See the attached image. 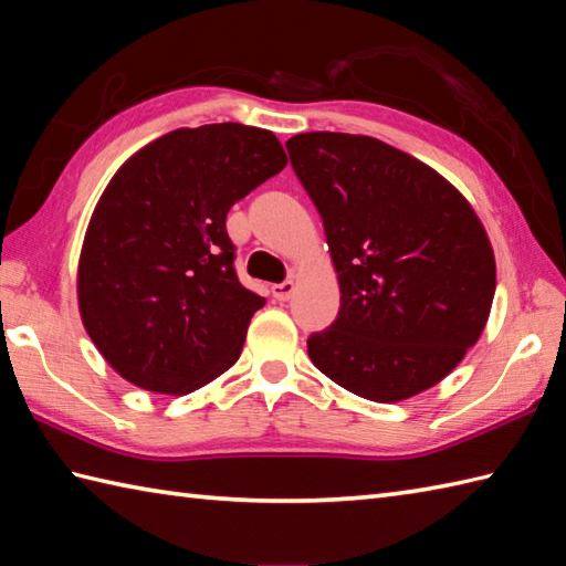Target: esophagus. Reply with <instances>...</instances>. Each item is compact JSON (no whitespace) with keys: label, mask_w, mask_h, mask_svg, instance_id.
<instances>
[{"label":"esophagus","mask_w":566,"mask_h":566,"mask_svg":"<svg viewBox=\"0 0 566 566\" xmlns=\"http://www.w3.org/2000/svg\"><path fill=\"white\" fill-rule=\"evenodd\" d=\"M271 293H273L275 300H281V303H285V300H291V295L295 293V283L293 281H283L279 285H273Z\"/></svg>","instance_id":"esophagus-1"}]
</instances>
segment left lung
<instances>
[{"instance_id":"left-lung-1","label":"left lung","mask_w":566,"mask_h":566,"mask_svg":"<svg viewBox=\"0 0 566 566\" xmlns=\"http://www.w3.org/2000/svg\"><path fill=\"white\" fill-rule=\"evenodd\" d=\"M285 147L342 287L332 326L307 338L312 363L382 405L441 382L492 310L496 263L480 218L441 174L375 137L303 133Z\"/></svg>"}]
</instances>
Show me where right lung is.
I'll list each match as a JSON object with an SVG mask.
<instances>
[{
    "label": "right lung",
    "mask_w": 566,
    "mask_h": 566,
    "mask_svg": "<svg viewBox=\"0 0 566 566\" xmlns=\"http://www.w3.org/2000/svg\"><path fill=\"white\" fill-rule=\"evenodd\" d=\"M287 165L271 130L179 128L111 179L84 237L80 312L133 385L188 395L232 368L261 295L237 279L230 208Z\"/></svg>",
    "instance_id": "add662e5"
}]
</instances>
